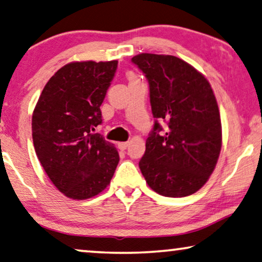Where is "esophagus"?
Wrapping results in <instances>:
<instances>
[{
	"label": "esophagus",
	"instance_id": "esophagus-1",
	"mask_svg": "<svg viewBox=\"0 0 262 262\" xmlns=\"http://www.w3.org/2000/svg\"><path fill=\"white\" fill-rule=\"evenodd\" d=\"M128 146H129V143H128V142H119V143H117V147H119L121 150H124Z\"/></svg>",
	"mask_w": 262,
	"mask_h": 262
}]
</instances>
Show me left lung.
<instances>
[{
    "label": "left lung",
    "instance_id": "obj_1",
    "mask_svg": "<svg viewBox=\"0 0 262 262\" xmlns=\"http://www.w3.org/2000/svg\"><path fill=\"white\" fill-rule=\"evenodd\" d=\"M132 61L148 80L156 119L139 167L157 193L190 196L209 179L222 146L213 91L201 72L174 56L141 53ZM159 120L168 123L165 133Z\"/></svg>",
    "mask_w": 262,
    "mask_h": 262
}]
</instances>
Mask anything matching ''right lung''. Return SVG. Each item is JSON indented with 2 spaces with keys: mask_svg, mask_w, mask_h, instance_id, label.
Instances as JSON below:
<instances>
[{
  "mask_svg": "<svg viewBox=\"0 0 262 262\" xmlns=\"http://www.w3.org/2000/svg\"><path fill=\"white\" fill-rule=\"evenodd\" d=\"M117 69L113 61H76L62 66L43 88L32 117L35 153L54 186L72 200L102 192L120 157L95 128Z\"/></svg>",
  "mask_w": 262,
  "mask_h": 262,
  "instance_id": "obj_1",
  "label": "right lung"
}]
</instances>
